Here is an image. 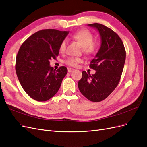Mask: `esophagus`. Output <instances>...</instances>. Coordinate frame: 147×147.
Instances as JSON below:
<instances>
[{
  "mask_svg": "<svg viewBox=\"0 0 147 147\" xmlns=\"http://www.w3.org/2000/svg\"><path fill=\"white\" fill-rule=\"evenodd\" d=\"M74 70V69H71V68H69L68 69V72H69V73H70V72H73V71Z\"/></svg>",
  "mask_w": 147,
  "mask_h": 147,
  "instance_id": "1",
  "label": "esophagus"
}]
</instances>
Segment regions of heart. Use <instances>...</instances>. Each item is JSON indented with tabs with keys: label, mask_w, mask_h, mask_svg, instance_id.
Here are the masks:
<instances>
[{
	"label": "heart",
	"mask_w": 147,
	"mask_h": 147,
	"mask_svg": "<svg viewBox=\"0 0 147 147\" xmlns=\"http://www.w3.org/2000/svg\"><path fill=\"white\" fill-rule=\"evenodd\" d=\"M72 37L77 41L83 47V51L87 55H91L97 50V44L93 42V35L89 30H80L74 33ZM67 45V40H64L61 43L59 51L61 53L64 52ZM82 59L80 57H70L65 61V64L72 67H77L79 63H82Z\"/></svg>",
	"instance_id": "b5f03b06"
}]
</instances>
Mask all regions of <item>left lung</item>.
I'll list each match as a JSON object with an SVG mask.
<instances>
[{
	"label": "left lung",
	"mask_w": 147,
	"mask_h": 147,
	"mask_svg": "<svg viewBox=\"0 0 147 147\" xmlns=\"http://www.w3.org/2000/svg\"><path fill=\"white\" fill-rule=\"evenodd\" d=\"M99 31L101 45L90 67L94 74L82 72L78 83L82 94L92 102L106 99L118 84L126 59V50L121 39L117 33L105 26L94 23L88 24Z\"/></svg>",
	"instance_id": "1"
}]
</instances>
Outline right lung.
<instances>
[{"label":"right lung","mask_w":147,"mask_h":147,"mask_svg":"<svg viewBox=\"0 0 147 147\" xmlns=\"http://www.w3.org/2000/svg\"><path fill=\"white\" fill-rule=\"evenodd\" d=\"M69 33L43 29L21 45L16 58V73L23 90L33 99L47 101L58 91L67 69L61 66L55 71L50 60L58 56L61 43Z\"/></svg>","instance_id":"1"}]
</instances>
